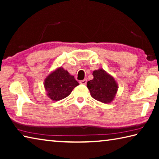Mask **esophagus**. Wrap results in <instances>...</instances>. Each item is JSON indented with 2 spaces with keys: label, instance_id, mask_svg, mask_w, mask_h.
Returning a JSON list of instances; mask_svg holds the SVG:
<instances>
[{
  "label": "esophagus",
  "instance_id": "esophagus-1",
  "mask_svg": "<svg viewBox=\"0 0 159 159\" xmlns=\"http://www.w3.org/2000/svg\"><path fill=\"white\" fill-rule=\"evenodd\" d=\"M80 83H81V84H84V85H85L86 84V83H87V80L86 79H83V80H80V82H79Z\"/></svg>",
  "mask_w": 159,
  "mask_h": 159
}]
</instances>
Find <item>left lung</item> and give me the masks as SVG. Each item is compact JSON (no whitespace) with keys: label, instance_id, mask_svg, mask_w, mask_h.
I'll list each match as a JSON object with an SVG mask.
<instances>
[{"label":"left lung","instance_id":"left-lung-1","mask_svg":"<svg viewBox=\"0 0 159 159\" xmlns=\"http://www.w3.org/2000/svg\"><path fill=\"white\" fill-rule=\"evenodd\" d=\"M93 79L87 83L90 95L96 100L108 104L114 100L118 91V83L111 75L102 69L93 72Z\"/></svg>","mask_w":159,"mask_h":159}]
</instances>
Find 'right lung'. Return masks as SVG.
Here are the masks:
<instances>
[{
	"label": "right lung",
	"instance_id": "right-lung-1",
	"mask_svg": "<svg viewBox=\"0 0 159 159\" xmlns=\"http://www.w3.org/2000/svg\"><path fill=\"white\" fill-rule=\"evenodd\" d=\"M43 85L48 98L53 101H59L69 96L79 83L67 70L60 66L48 75Z\"/></svg>",
	"mask_w": 159,
	"mask_h": 159
}]
</instances>
